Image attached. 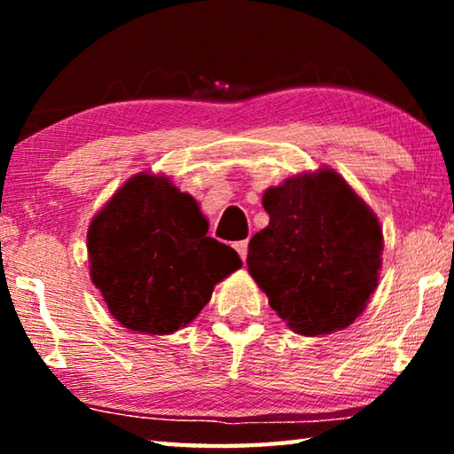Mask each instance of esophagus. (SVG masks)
<instances>
[{
    "mask_svg": "<svg viewBox=\"0 0 454 454\" xmlns=\"http://www.w3.org/2000/svg\"><path fill=\"white\" fill-rule=\"evenodd\" d=\"M234 248H236L238 254H240V258H242V260H246V256H248V240H240V242H236V244H234Z\"/></svg>",
    "mask_w": 454,
    "mask_h": 454,
    "instance_id": "obj_1",
    "label": "esophagus"
}]
</instances>
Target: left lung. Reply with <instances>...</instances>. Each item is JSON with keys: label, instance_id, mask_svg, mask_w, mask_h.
Instances as JSON below:
<instances>
[{"label": "left lung", "instance_id": "8db88e82", "mask_svg": "<svg viewBox=\"0 0 454 454\" xmlns=\"http://www.w3.org/2000/svg\"><path fill=\"white\" fill-rule=\"evenodd\" d=\"M270 216L248 244V270L276 314L302 336L350 326L379 284L376 214L330 168L268 188Z\"/></svg>", "mask_w": 454, "mask_h": 454}]
</instances>
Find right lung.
<instances>
[{"label":"right lung","instance_id":"1","mask_svg":"<svg viewBox=\"0 0 454 454\" xmlns=\"http://www.w3.org/2000/svg\"><path fill=\"white\" fill-rule=\"evenodd\" d=\"M196 200L166 176L140 172L88 230L90 276L112 317L142 334H172L242 266L234 248L206 236Z\"/></svg>","mask_w":454,"mask_h":454}]
</instances>
